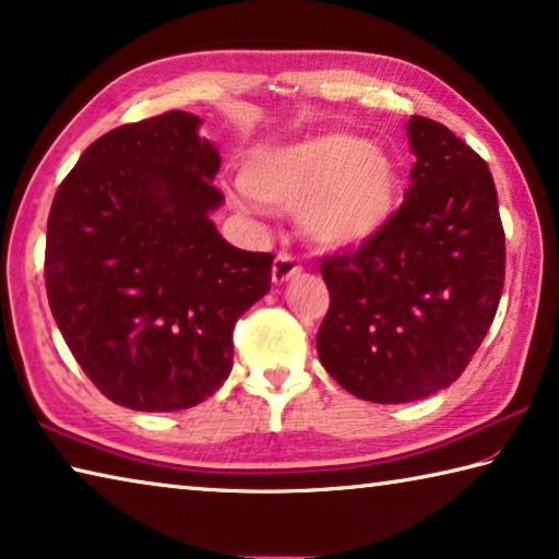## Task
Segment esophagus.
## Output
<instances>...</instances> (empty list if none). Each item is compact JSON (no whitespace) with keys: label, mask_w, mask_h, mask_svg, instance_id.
<instances>
[{"label":"esophagus","mask_w":559,"mask_h":559,"mask_svg":"<svg viewBox=\"0 0 559 559\" xmlns=\"http://www.w3.org/2000/svg\"><path fill=\"white\" fill-rule=\"evenodd\" d=\"M300 273L298 261L288 257V253H278L276 261H273V269H271V278L276 286H283V283L293 281Z\"/></svg>","instance_id":"obj_1"}]
</instances>
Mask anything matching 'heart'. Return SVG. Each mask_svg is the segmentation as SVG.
<instances>
[{"label": "heart", "instance_id": "heart-1", "mask_svg": "<svg viewBox=\"0 0 559 559\" xmlns=\"http://www.w3.org/2000/svg\"><path fill=\"white\" fill-rule=\"evenodd\" d=\"M402 169L365 138L318 135L251 150L234 189L239 206L296 210L302 234L325 249H355L400 212Z\"/></svg>", "mask_w": 559, "mask_h": 559}]
</instances>
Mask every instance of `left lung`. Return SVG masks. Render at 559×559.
Wrapping results in <instances>:
<instances>
[{"label": "left lung", "mask_w": 559, "mask_h": 559, "mask_svg": "<svg viewBox=\"0 0 559 559\" xmlns=\"http://www.w3.org/2000/svg\"><path fill=\"white\" fill-rule=\"evenodd\" d=\"M416 163L406 202L372 241L330 257L318 355L340 386L377 404L416 402L466 370L493 323L506 234L488 165L429 118L406 122Z\"/></svg>", "instance_id": "8db88e82"}]
</instances>
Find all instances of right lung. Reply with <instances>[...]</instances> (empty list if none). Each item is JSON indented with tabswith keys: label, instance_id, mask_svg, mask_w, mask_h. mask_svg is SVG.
Instances as JSON below:
<instances>
[{
	"label": "right lung",
	"instance_id": "1",
	"mask_svg": "<svg viewBox=\"0 0 559 559\" xmlns=\"http://www.w3.org/2000/svg\"><path fill=\"white\" fill-rule=\"evenodd\" d=\"M185 110L106 132L53 197L46 293L66 345L110 402L179 412L234 365L231 333L271 290V253L231 246L219 150Z\"/></svg>",
	"mask_w": 559,
	"mask_h": 559
}]
</instances>
